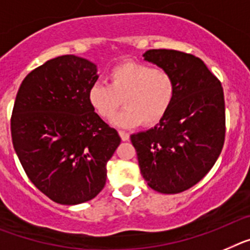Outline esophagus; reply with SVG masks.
I'll return each mask as SVG.
<instances>
[{
  "label": "esophagus",
  "instance_id": "esophagus-1",
  "mask_svg": "<svg viewBox=\"0 0 250 250\" xmlns=\"http://www.w3.org/2000/svg\"><path fill=\"white\" fill-rule=\"evenodd\" d=\"M119 136L122 138V141H128L129 140V134L125 131H119Z\"/></svg>",
  "mask_w": 250,
  "mask_h": 250
}]
</instances>
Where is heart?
Returning <instances> with one entry per match:
<instances>
[{"instance_id": "1", "label": "heart", "mask_w": 250, "mask_h": 250, "mask_svg": "<svg viewBox=\"0 0 250 250\" xmlns=\"http://www.w3.org/2000/svg\"><path fill=\"white\" fill-rule=\"evenodd\" d=\"M109 84L94 83L88 90V102L99 118L110 121L122 105L125 108L114 125L132 128L153 125L166 116L176 94L172 74L143 62L117 65L109 73Z\"/></svg>"}]
</instances>
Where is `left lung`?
I'll use <instances>...</instances> for the list:
<instances>
[{
	"label": "left lung",
	"instance_id": "left-lung-1",
	"mask_svg": "<svg viewBox=\"0 0 250 250\" xmlns=\"http://www.w3.org/2000/svg\"><path fill=\"white\" fill-rule=\"evenodd\" d=\"M143 58L172 74L176 94L160 123L132 134V145L147 185L161 194H179L211 170L223 149L224 92L203 60L191 54L152 49Z\"/></svg>",
	"mask_w": 250,
	"mask_h": 250
}]
</instances>
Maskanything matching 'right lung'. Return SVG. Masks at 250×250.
Returning a JSON list of instances; mask_svg holds the SVG:
<instances>
[{
    "label": "right lung",
    "mask_w": 250,
    "mask_h": 250,
    "mask_svg": "<svg viewBox=\"0 0 250 250\" xmlns=\"http://www.w3.org/2000/svg\"><path fill=\"white\" fill-rule=\"evenodd\" d=\"M97 65L75 55L47 60L17 92L11 136L26 175L62 205L92 200L103 190L107 162L121 137L88 102Z\"/></svg>",
    "instance_id": "right-lung-1"
}]
</instances>
